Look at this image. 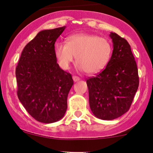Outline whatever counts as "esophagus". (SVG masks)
<instances>
[{"label":"esophagus","mask_w":153,"mask_h":153,"mask_svg":"<svg viewBox=\"0 0 153 153\" xmlns=\"http://www.w3.org/2000/svg\"><path fill=\"white\" fill-rule=\"evenodd\" d=\"M72 79H73L74 82H77V81H80V78L77 76H72Z\"/></svg>","instance_id":"esophagus-1"}]
</instances>
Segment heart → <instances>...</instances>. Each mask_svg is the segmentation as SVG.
Returning a JSON list of instances; mask_svg holds the SVG:
<instances>
[{
  "label": "heart",
  "mask_w": 153,
  "mask_h": 153,
  "mask_svg": "<svg viewBox=\"0 0 153 153\" xmlns=\"http://www.w3.org/2000/svg\"><path fill=\"white\" fill-rule=\"evenodd\" d=\"M55 54L63 69H69L76 57L79 70L95 75L101 72L108 64L112 55V47L105 38L91 34L78 33L68 37L67 44L57 43Z\"/></svg>",
  "instance_id": "obj_1"
}]
</instances>
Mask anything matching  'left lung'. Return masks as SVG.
<instances>
[{
  "instance_id": "left-lung-1",
  "label": "left lung",
  "mask_w": 153,
  "mask_h": 153,
  "mask_svg": "<svg viewBox=\"0 0 153 153\" xmlns=\"http://www.w3.org/2000/svg\"><path fill=\"white\" fill-rule=\"evenodd\" d=\"M113 51L104 70L86 81L89 106L101 120L115 119L129 110L139 84L138 68L130 45L110 32Z\"/></svg>"
}]
</instances>
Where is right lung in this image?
Wrapping results in <instances>:
<instances>
[{"instance_id":"right-lung-1","label":"right lung","mask_w":153,"mask_h":153,"mask_svg":"<svg viewBox=\"0 0 153 153\" xmlns=\"http://www.w3.org/2000/svg\"><path fill=\"white\" fill-rule=\"evenodd\" d=\"M66 27L45 29L26 45L15 70L18 97L29 115L39 122L61 120L73 85L71 74L60 68L55 43Z\"/></svg>"}]
</instances>
